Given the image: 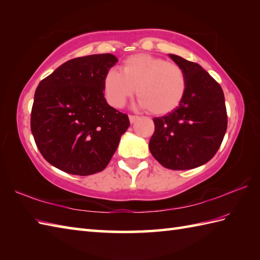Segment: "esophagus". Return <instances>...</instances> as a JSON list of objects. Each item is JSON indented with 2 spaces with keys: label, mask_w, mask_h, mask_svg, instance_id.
<instances>
[{
  "label": "esophagus",
  "mask_w": 260,
  "mask_h": 260,
  "mask_svg": "<svg viewBox=\"0 0 260 260\" xmlns=\"http://www.w3.org/2000/svg\"><path fill=\"white\" fill-rule=\"evenodd\" d=\"M128 117H129V121H131V123L132 124H133V123H135V121L137 120V119H139L140 117H139V116H136V115H129L128 116Z\"/></svg>",
  "instance_id": "obj_1"
}]
</instances>
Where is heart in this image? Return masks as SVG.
<instances>
[{"label":"heart","instance_id":"obj_1","mask_svg":"<svg viewBox=\"0 0 260 260\" xmlns=\"http://www.w3.org/2000/svg\"><path fill=\"white\" fill-rule=\"evenodd\" d=\"M103 87L107 102L115 108L123 107L137 92L142 107L154 115H167L183 102L187 79L178 63L139 53L124 60L120 73L109 69L104 76Z\"/></svg>","mask_w":260,"mask_h":260}]
</instances>
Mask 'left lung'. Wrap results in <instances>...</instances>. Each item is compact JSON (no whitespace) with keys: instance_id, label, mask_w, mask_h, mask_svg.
<instances>
[{"instance_id":"8db88e82","label":"left lung","mask_w":260,"mask_h":260,"mask_svg":"<svg viewBox=\"0 0 260 260\" xmlns=\"http://www.w3.org/2000/svg\"><path fill=\"white\" fill-rule=\"evenodd\" d=\"M170 58L184 70L187 90L178 108L153 119L148 147L164 168L194 169L209 162L222 143L228 125L223 91L200 64L175 54Z\"/></svg>"}]
</instances>
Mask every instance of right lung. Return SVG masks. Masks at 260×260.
<instances>
[{"label": "right lung", "mask_w": 260, "mask_h": 260, "mask_svg": "<svg viewBox=\"0 0 260 260\" xmlns=\"http://www.w3.org/2000/svg\"><path fill=\"white\" fill-rule=\"evenodd\" d=\"M116 62L110 53L71 59L37 87L31 132L54 168L90 175L103 171L114 155L129 126L127 114L110 107L104 97V76Z\"/></svg>", "instance_id": "obj_1"}]
</instances>
